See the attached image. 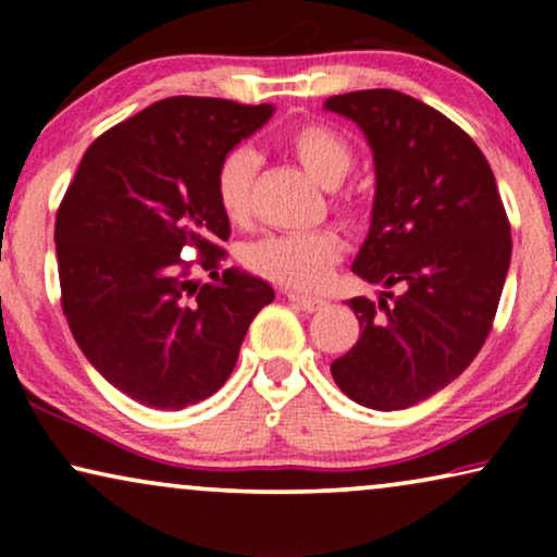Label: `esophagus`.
<instances>
[{
  "mask_svg": "<svg viewBox=\"0 0 557 557\" xmlns=\"http://www.w3.org/2000/svg\"><path fill=\"white\" fill-rule=\"evenodd\" d=\"M286 299L294 301L296 307H301L304 311H319L324 307V299H319V296H304V294H296V292H286Z\"/></svg>",
  "mask_w": 557,
  "mask_h": 557,
  "instance_id": "1",
  "label": "esophagus"
}]
</instances>
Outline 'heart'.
<instances>
[{
  "mask_svg": "<svg viewBox=\"0 0 557 557\" xmlns=\"http://www.w3.org/2000/svg\"><path fill=\"white\" fill-rule=\"evenodd\" d=\"M286 147L319 185L337 187L355 164V149L337 128L322 121L294 126L286 134ZM258 159L248 147H235L220 159L215 170L218 208L231 223L240 225L253 208V182ZM332 208L345 220H352L357 205L349 197H334ZM342 256V238L330 227L309 233L263 235L243 250V263L256 276L288 288L322 286Z\"/></svg>",
  "mask_w": 557,
  "mask_h": 557,
  "instance_id": "1",
  "label": "heart"
}]
</instances>
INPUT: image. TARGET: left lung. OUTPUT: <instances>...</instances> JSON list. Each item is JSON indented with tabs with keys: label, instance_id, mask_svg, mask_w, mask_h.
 <instances>
[{
	"label": "left lung",
	"instance_id": "obj_1",
	"mask_svg": "<svg viewBox=\"0 0 557 557\" xmlns=\"http://www.w3.org/2000/svg\"><path fill=\"white\" fill-rule=\"evenodd\" d=\"M375 154V205L352 271L403 286L355 296L360 339L332 362L339 391L375 410L416 406L469 368L490 337L512 235L492 166L444 113L391 88L326 98Z\"/></svg>",
	"mask_w": 557,
	"mask_h": 557
}]
</instances>
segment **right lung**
<instances>
[{
  "instance_id": "right-lung-1",
  "label": "right lung",
  "mask_w": 557,
  "mask_h": 557,
  "mask_svg": "<svg viewBox=\"0 0 557 557\" xmlns=\"http://www.w3.org/2000/svg\"><path fill=\"white\" fill-rule=\"evenodd\" d=\"M269 103L172 96L121 121L86 149L55 218L60 304L88 362L157 410L218 393L265 281L225 269L231 220L215 200L227 151L271 119ZM195 247V262L180 259ZM197 264L218 285L191 278Z\"/></svg>"
}]
</instances>
